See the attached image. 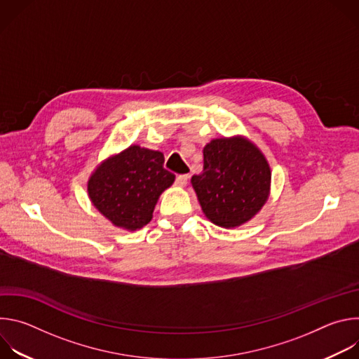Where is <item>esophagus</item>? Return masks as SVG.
Listing matches in <instances>:
<instances>
[{
  "instance_id": "esophagus-1",
  "label": "esophagus",
  "mask_w": 359,
  "mask_h": 359,
  "mask_svg": "<svg viewBox=\"0 0 359 359\" xmlns=\"http://www.w3.org/2000/svg\"><path fill=\"white\" fill-rule=\"evenodd\" d=\"M189 177H190L189 175H179L177 179H176V184L180 186V187H184L187 184V182H189Z\"/></svg>"
}]
</instances>
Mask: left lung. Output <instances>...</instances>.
<instances>
[{"label":"left lung","instance_id":"left-lung-1","mask_svg":"<svg viewBox=\"0 0 359 359\" xmlns=\"http://www.w3.org/2000/svg\"><path fill=\"white\" fill-rule=\"evenodd\" d=\"M191 186L204 216L219 227L236 229L267 203L271 169L245 136L217 137L203 147V172L191 177Z\"/></svg>","mask_w":359,"mask_h":359}]
</instances>
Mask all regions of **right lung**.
<instances>
[{
	"mask_svg": "<svg viewBox=\"0 0 359 359\" xmlns=\"http://www.w3.org/2000/svg\"><path fill=\"white\" fill-rule=\"evenodd\" d=\"M163 163L162 151L139 144L102 161L88 179V196L95 209L115 227L142 229L151 220L161 194L175 182Z\"/></svg>",
	"mask_w": 359,
	"mask_h": 359,
	"instance_id": "right-lung-1",
	"label": "right lung"
}]
</instances>
